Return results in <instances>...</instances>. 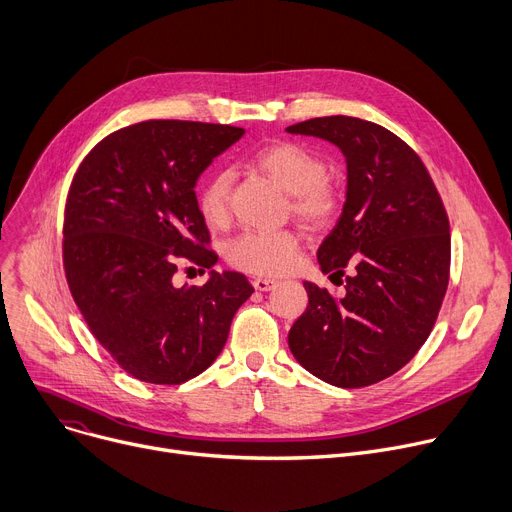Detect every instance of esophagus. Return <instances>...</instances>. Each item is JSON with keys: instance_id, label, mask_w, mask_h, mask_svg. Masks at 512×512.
<instances>
[{"instance_id": "obj_1", "label": "esophagus", "mask_w": 512, "mask_h": 512, "mask_svg": "<svg viewBox=\"0 0 512 512\" xmlns=\"http://www.w3.org/2000/svg\"><path fill=\"white\" fill-rule=\"evenodd\" d=\"M253 288L259 290V292L274 290V288H276V280H271V278H255V280H253Z\"/></svg>"}]
</instances>
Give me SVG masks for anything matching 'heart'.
<instances>
[{"mask_svg": "<svg viewBox=\"0 0 512 512\" xmlns=\"http://www.w3.org/2000/svg\"><path fill=\"white\" fill-rule=\"evenodd\" d=\"M251 164L263 175L274 179L290 197L292 212L315 228L335 220L342 210L344 191L327 175L321 154L298 142H276L257 150ZM232 177L226 170H216L201 185L197 206L201 218L210 226H222L228 220ZM300 249L294 230H247L236 236L226 249L228 261L259 276H278L288 271Z\"/></svg>", "mask_w": 512, "mask_h": 512, "instance_id": "b5f03b06", "label": "heart"}]
</instances>
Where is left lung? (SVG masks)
I'll return each instance as SVG.
<instances>
[{"instance_id": "1", "label": "left lung", "mask_w": 512, "mask_h": 512, "mask_svg": "<svg viewBox=\"0 0 512 512\" xmlns=\"http://www.w3.org/2000/svg\"><path fill=\"white\" fill-rule=\"evenodd\" d=\"M286 131L331 142L348 164L342 216L317 251L346 294L304 282L309 306L288 346L321 381L368 387L410 362L434 327L449 286V218L420 156L389 129L333 115Z\"/></svg>"}]
</instances>
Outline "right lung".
I'll return each instance as SVG.
<instances>
[{"label": "right lung", "instance_id": "add662e5", "mask_svg": "<svg viewBox=\"0 0 512 512\" xmlns=\"http://www.w3.org/2000/svg\"><path fill=\"white\" fill-rule=\"evenodd\" d=\"M243 133L142 121L98 142L74 175L63 218L67 286L92 335L133 379L181 385L197 377L253 294L238 271H210L203 286L173 282L181 257L206 269L218 261L195 183Z\"/></svg>", "mask_w": 512, "mask_h": 512}]
</instances>
